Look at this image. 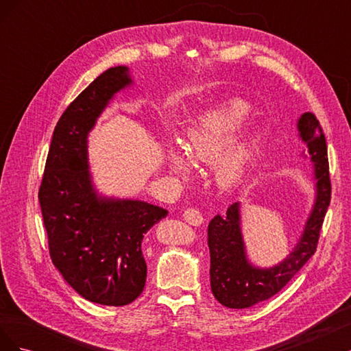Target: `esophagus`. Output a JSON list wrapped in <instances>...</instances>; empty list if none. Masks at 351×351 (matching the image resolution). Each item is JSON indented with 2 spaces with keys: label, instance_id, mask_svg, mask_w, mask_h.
Returning a JSON list of instances; mask_svg holds the SVG:
<instances>
[{
  "label": "esophagus",
  "instance_id": "1",
  "mask_svg": "<svg viewBox=\"0 0 351 351\" xmlns=\"http://www.w3.org/2000/svg\"><path fill=\"white\" fill-rule=\"evenodd\" d=\"M183 219L187 222V224L193 227H199L202 222H204V217H202L200 210L196 208H187L183 212Z\"/></svg>",
  "mask_w": 351,
  "mask_h": 351
}]
</instances>
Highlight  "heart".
Returning a JSON list of instances; mask_svg holds the SVG:
<instances>
[{"mask_svg": "<svg viewBox=\"0 0 351 351\" xmlns=\"http://www.w3.org/2000/svg\"><path fill=\"white\" fill-rule=\"evenodd\" d=\"M244 117L246 108L236 102L199 117L180 141L182 156L174 152L169 155V167L173 173L187 177V164L197 167L217 161L214 173L221 186L231 187L240 183L252 162V143L239 141L230 146L224 154L221 152Z\"/></svg>", "mask_w": 351, "mask_h": 351, "instance_id": "heart-1", "label": "heart"}]
</instances>
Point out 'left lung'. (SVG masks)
I'll return each instance as SVG.
<instances>
[{
  "instance_id": "8db88e82",
  "label": "left lung",
  "mask_w": 351,
  "mask_h": 351,
  "mask_svg": "<svg viewBox=\"0 0 351 351\" xmlns=\"http://www.w3.org/2000/svg\"><path fill=\"white\" fill-rule=\"evenodd\" d=\"M299 132L315 162L317 196L303 236L290 256L269 269L252 267L244 252L239 204L230 205L224 215L217 214L208 226L210 290L215 299L230 309H246L275 295L316 252L324 218L331 202L328 147L324 130L315 114L304 112L300 117Z\"/></svg>"
}]
</instances>
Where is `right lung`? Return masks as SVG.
<instances>
[{
  "instance_id": "right-lung-1",
  "label": "right lung",
  "mask_w": 351,
  "mask_h": 351,
  "mask_svg": "<svg viewBox=\"0 0 351 351\" xmlns=\"http://www.w3.org/2000/svg\"><path fill=\"white\" fill-rule=\"evenodd\" d=\"M130 82L125 67H112L69 105L52 134L38 193L52 263L82 297L105 306H125L141 295L145 232L168 214L141 200L98 197L90 182L88 133Z\"/></svg>"
}]
</instances>
